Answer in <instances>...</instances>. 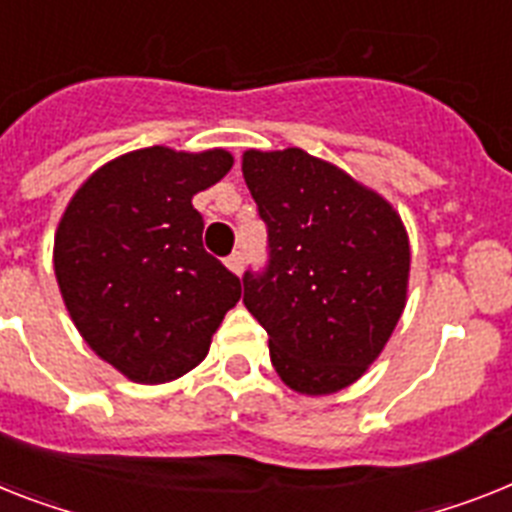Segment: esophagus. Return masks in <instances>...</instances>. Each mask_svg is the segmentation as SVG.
I'll return each mask as SVG.
<instances>
[{
  "label": "esophagus",
  "instance_id": "34e87169",
  "mask_svg": "<svg viewBox=\"0 0 512 512\" xmlns=\"http://www.w3.org/2000/svg\"><path fill=\"white\" fill-rule=\"evenodd\" d=\"M225 264H227V269H230V272L240 274V272H243V264H246V253H243V251H232L230 256H227V259H225Z\"/></svg>",
  "mask_w": 512,
  "mask_h": 512
}]
</instances>
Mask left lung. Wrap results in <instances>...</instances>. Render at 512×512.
I'll return each mask as SVG.
<instances>
[{"mask_svg":"<svg viewBox=\"0 0 512 512\" xmlns=\"http://www.w3.org/2000/svg\"><path fill=\"white\" fill-rule=\"evenodd\" d=\"M243 177L269 259L243 303L269 335L282 382L329 395L382 353L405 308L411 251L387 201L301 149L246 151Z\"/></svg>","mask_w":512,"mask_h":512,"instance_id":"8db88e82","label":"left lung"}]
</instances>
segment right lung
Masks as SVG:
<instances>
[{
    "label": "right lung",
    "instance_id": "obj_1",
    "mask_svg": "<svg viewBox=\"0 0 512 512\" xmlns=\"http://www.w3.org/2000/svg\"><path fill=\"white\" fill-rule=\"evenodd\" d=\"M222 149L133 151L88 177L54 238L65 306L96 356L141 384L188 374L240 301V280L204 251L198 190L230 172Z\"/></svg>",
    "mask_w": 512,
    "mask_h": 512
}]
</instances>
